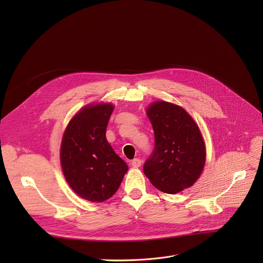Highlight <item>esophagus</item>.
<instances>
[{"mask_svg":"<svg viewBox=\"0 0 263 263\" xmlns=\"http://www.w3.org/2000/svg\"><path fill=\"white\" fill-rule=\"evenodd\" d=\"M131 165H132L133 167H139V166L141 165V160L138 159V158H135V159H133V160L131 161Z\"/></svg>","mask_w":263,"mask_h":263,"instance_id":"obj_1","label":"esophagus"}]
</instances>
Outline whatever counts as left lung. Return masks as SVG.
<instances>
[{
    "instance_id": "left-lung-1",
    "label": "left lung",
    "mask_w": 263,
    "mask_h": 263,
    "mask_svg": "<svg viewBox=\"0 0 263 263\" xmlns=\"http://www.w3.org/2000/svg\"><path fill=\"white\" fill-rule=\"evenodd\" d=\"M155 136L143 173L157 190L175 195L193 186L203 172L205 142L193 118L180 106L158 101L146 109Z\"/></svg>"
}]
</instances>
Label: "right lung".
<instances>
[{"mask_svg":"<svg viewBox=\"0 0 263 263\" xmlns=\"http://www.w3.org/2000/svg\"><path fill=\"white\" fill-rule=\"evenodd\" d=\"M112 104H91L68 123L61 141L60 161L70 189L82 199L104 202L114 196L128 171L127 163L106 139Z\"/></svg>","mask_w":263,"mask_h":263,"instance_id":"1","label":"right lung"}]
</instances>
